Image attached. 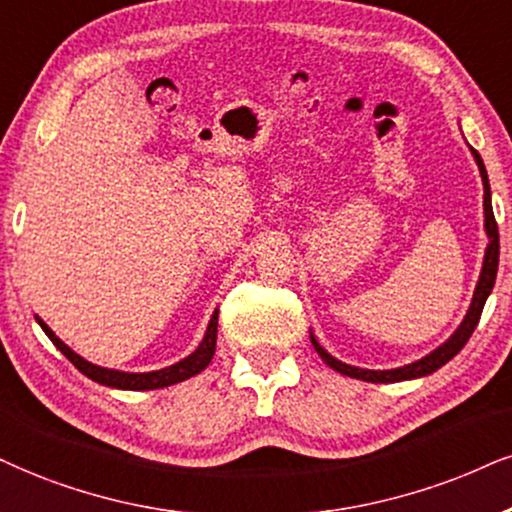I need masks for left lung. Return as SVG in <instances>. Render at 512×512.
<instances>
[{"instance_id":"8db88e82","label":"left lung","mask_w":512,"mask_h":512,"mask_svg":"<svg viewBox=\"0 0 512 512\" xmlns=\"http://www.w3.org/2000/svg\"><path fill=\"white\" fill-rule=\"evenodd\" d=\"M470 151H472V156H475L479 175H482V185H484V230H487L489 244H487V251H484L482 273H479L475 294H472L470 308H468V313H465L463 323L456 327V332H453L444 344L437 346V349H434L432 353H427L425 358H420V361H415V363L401 365V368H391V370H365V368H356V365H346L342 361H337V358L330 356V353H327L323 346L318 344V339H315V334L311 332V344L315 346V351H318V356L323 358V361L330 365L332 370L342 372V375H346V377H356V380L375 382V384L377 382L387 384V382L415 380V377H425V375H432V372H437L441 365L449 363L451 358L456 356V353L463 349L465 344H468V339L472 337V332H475V327L479 323L482 308H484V304H487L491 289H494L496 270H498V225H496V218H494V208H491L489 175H487V168H484L482 156H479L472 147H470Z\"/></svg>"}]
</instances>
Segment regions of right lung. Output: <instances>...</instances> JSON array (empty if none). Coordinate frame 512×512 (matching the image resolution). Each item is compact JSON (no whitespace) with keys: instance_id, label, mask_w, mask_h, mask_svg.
Segmentation results:
<instances>
[{"instance_id":"add662e5","label":"right lung","mask_w":512,"mask_h":512,"mask_svg":"<svg viewBox=\"0 0 512 512\" xmlns=\"http://www.w3.org/2000/svg\"><path fill=\"white\" fill-rule=\"evenodd\" d=\"M37 318V315H35ZM37 323L47 334L49 339H52V344L59 349L63 356L71 361L75 368H78L82 375L90 377L92 382H99L104 384V387H111V389H128V391H147V389H163V387H170V384H178V382H185L189 377L199 375L201 370L206 368L208 363H211L213 353H216V337H218V311H213L211 320H208V327H206V334L204 339H201V344L189 353L187 358H182V361L168 365V368H161V370H151V372H123V370H111V368H102V365H94L90 361H85V358L78 356L71 346L63 344L56 334L49 330V325L44 323L42 318H37Z\"/></svg>"}]
</instances>
